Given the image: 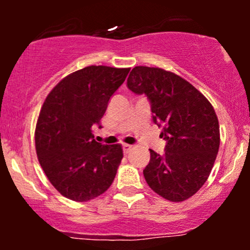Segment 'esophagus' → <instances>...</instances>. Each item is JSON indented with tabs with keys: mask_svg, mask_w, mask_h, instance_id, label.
I'll list each match as a JSON object with an SVG mask.
<instances>
[{
	"mask_svg": "<svg viewBox=\"0 0 250 250\" xmlns=\"http://www.w3.org/2000/svg\"><path fill=\"white\" fill-rule=\"evenodd\" d=\"M131 148H133V146H130V145H123V153L128 154L129 151L131 150Z\"/></svg>",
	"mask_w": 250,
	"mask_h": 250,
	"instance_id": "obj_1",
	"label": "esophagus"
}]
</instances>
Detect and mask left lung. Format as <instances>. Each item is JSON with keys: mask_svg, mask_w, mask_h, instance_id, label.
Wrapping results in <instances>:
<instances>
[{"mask_svg": "<svg viewBox=\"0 0 250 250\" xmlns=\"http://www.w3.org/2000/svg\"><path fill=\"white\" fill-rule=\"evenodd\" d=\"M127 85L150 101L153 121L162 127L165 154L150 150L143 170L148 186L173 202L191 197L207 181L220 147L213 105L193 84L161 68H133Z\"/></svg>", "mask_w": 250, "mask_h": 250, "instance_id": "8db88e82", "label": "left lung"}]
</instances>
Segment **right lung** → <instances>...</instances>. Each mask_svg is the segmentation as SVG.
<instances>
[{
	"label": "right lung",
	"mask_w": 250,
	"mask_h": 250,
	"mask_svg": "<svg viewBox=\"0 0 250 250\" xmlns=\"http://www.w3.org/2000/svg\"><path fill=\"white\" fill-rule=\"evenodd\" d=\"M130 68L89 65L65 76L48 94L37 120L35 147L48 180L67 199L85 202L113 183L121 145L96 142L91 128L104 115Z\"/></svg>",
	"instance_id": "1"
}]
</instances>
